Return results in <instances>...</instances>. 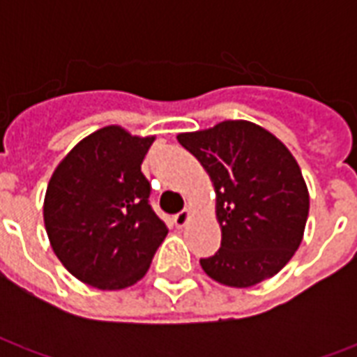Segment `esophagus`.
<instances>
[{"label": "esophagus", "mask_w": 357, "mask_h": 357, "mask_svg": "<svg viewBox=\"0 0 357 357\" xmlns=\"http://www.w3.org/2000/svg\"><path fill=\"white\" fill-rule=\"evenodd\" d=\"M189 218H191V212H189V210H181V212H178V214L174 216V224H176V227H185L187 222H189Z\"/></svg>", "instance_id": "34e87169"}]
</instances>
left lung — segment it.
<instances>
[{"label":"left lung","mask_w":357,"mask_h":357,"mask_svg":"<svg viewBox=\"0 0 357 357\" xmlns=\"http://www.w3.org/2000/svg\"><path fill=\"white\" fill-rule=\"evenodd\" d=\"M216 189L222 247L202 269L227 287L273 277L302 243L310 197L298 164L275 135L247 120L179 133Z\"/></svg>","instance_id":"left-lung-1"}]
</instances>
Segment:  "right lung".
Masks as SVG:
<instances>
[{
	"label": "right lung",
	"mask_w": 357,
	"mask_h": 357,
	"mask_svg": "<svg viewBox=\"0 0 357 357\" xmlns=\"http://www.w3.org/2000/svg\"><path fill=\"white\" fill-rule=\"evenodd\" d=\"M153 141L107 126L82 139L51 176L43 202L51 247L91 287L137 283L168 233L149 204L151 183L141 172Z\"/></svg>",
	"instance_id": "obj_1"
}]
</instances>
